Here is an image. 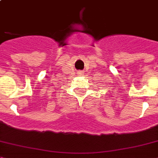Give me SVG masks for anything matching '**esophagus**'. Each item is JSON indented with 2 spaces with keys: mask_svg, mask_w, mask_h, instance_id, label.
Listing matches in <instances>:
<instances>
[{
  "mask_svg": "<svg viewBox=\"0 0 158 158\" xmlns=\"http://www.w3.org/2000/svg\"><path fill=\"white\" fill-rule=\"evenodd\" d=\"M77 74H79V75H83V74H84V73H83L82 71H79L78 73H77Z\"/></svg>",
  "mask_w": 158,
  "mask_h": 158,
  "instance_id": "obj_1",
  "label": "esophagus"
}]
</instances>
